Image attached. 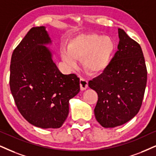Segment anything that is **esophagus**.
I'll return each instance as SVG.
<instances>
[{"label":"esophagus","instance_id":"obj_1","mask_svg":"<svg viewBox=\"0 0 156 156\" xmlns=\"http://www.w3.org/2000/svg\"><path fill=\"white\" fill-rule=\"evenodd\" d=\"M80 89L81 90H85L88 87V82L84 79H80Z\"/></svg>","mask_w":156,"mask_h":156}]
</instances>
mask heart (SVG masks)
<instances>
[{"mask_svg": "<svg viewBox=\"0 0 156 156\" xmlns=\"http://www.w3.org/2000/svg\"><path fill=\"white\" fill-rule=\"evenodd\" d=\"M116 50V43L111 37L95 33L82 34L69 42L68 48H62V60L69 67L77 65L82 59L84 70L90 75H99L110 66Z\"/></svg>", "mask_w": 156, "mask_h": 156, "instance_id": "1", "label": "heart"}]
</instances>
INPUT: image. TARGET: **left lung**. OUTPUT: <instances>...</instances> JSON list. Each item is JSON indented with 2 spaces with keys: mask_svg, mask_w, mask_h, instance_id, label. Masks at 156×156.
Wrapping results in <instances>:
<instances>
[{
  "mask_svg": "<svg viewBox=\"0 0 156 156\" xmlns=\"http://www.w3.org/2000/svg\"><path fill=\"white\" fill-rule=\"evenodd\" d=\"M118 51L110 66L89 82L98 95L94 110L96 120L105 128L129 122L140 111L147 83V69L141 47L118 29Z\"/></svg>",
  "mask_w": 156,
  "mask_h": 156,
  "instance_id": "8db88e82",
  "label": "left lung"
}]
</instances>
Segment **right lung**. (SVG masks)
Listing matches in <instances>:
<instances>
[{"mask_svg": "<svg viewBox=\"0 0 156 156\" xmlns=\"http://www.w3.org/2000/svg\"><path fill=\"white\" fill-rule=\"evenodd\" d=\"M52 40L44 26L32 27L14 49L10 88L17 108L37 127H61L69 114V100L80 90L76 74H63L53 61Z\"/></svg>", "mask_w": 156, "mask_h": 156, "instance_id": "right-lung-1", "label": "right lung"}]
</instances>
